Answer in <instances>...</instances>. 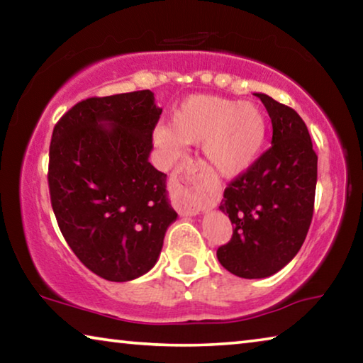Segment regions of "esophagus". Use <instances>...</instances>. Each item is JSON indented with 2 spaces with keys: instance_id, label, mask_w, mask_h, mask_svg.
Returning a JSON list of instances; mask_svg holds the SVG:
<instances>
[{
  "instance_id": "obj_1",
  "label": "esophagus",
  "mask_w": 363,
  "mask_h": 363,
  "mask_svg": "<svg viewBox=\"0 0 363 363\" xmlns=\"http://www.w3.org/2000/svg\"><path fill=\"white\" fill-rule=\"evenodd\" d=\"M195 173L194 164H182L171 181V200L177 213L182 216H195L201 210V203L190 190V177Z\"/></svg>"
}]
</instances>
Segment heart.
Segmentation results:
<instances>
[{"instance_id": "heart-1", "label": "heart", "mask_w": 363, "mask_h": 363, "mask_svg": "<svg viewBox=\"0 0 363 363\" xmlns=\"http://www.w3.org/2000/svg\"><path fill=\"white\" fill-rule=\"evenodd\" d=\"M267 138V118L253 102L195 94L177 106L168 126L153 131V143L179 158L184 144H201L206 168L220 179H235L253 167Z\"/></svg>"}]
</instances>
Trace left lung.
Listing matches in <instances>:
<instances>
[{
	"mask_svg": "<svg viewBox=\"0 0 363 363\" xmlns=\"http://www.w3.org/2000/svg\"><path fill=\"white\" fill-rule=\"evenodd\" d=\"M272 121V147L224 190L219 210L233 233L218 259L242 279H266L290 262L306 240L317 186V155L291 107L255 93Z\"/></svg>",
	"mask_w": 363,
	"mask_h": 363,
	"instance_id": "left-lung-1",
	"label": "left lung"
}]
</instances>
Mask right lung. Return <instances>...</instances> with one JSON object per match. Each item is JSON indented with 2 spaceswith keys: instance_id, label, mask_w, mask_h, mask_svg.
Here are the masks:
<instances>
[{
  "instance_id": "add662e5",
  "label": "right lung",
  "mask_w": 363,
  "mask_h": 363,
  "mask_svg": "<svg viewBox=\"0 0 363 363\" xmlns=\"http://www.w3.org/2000/svg\"><path fill=\"white\" fill-rule=\"evenodd\" d=\"M162 108L149 89L78 102L54 126L49 194L59 229L86 267L110 281L155 266L171 208L149 162Z\"/></svg>"
}]
</instances>
